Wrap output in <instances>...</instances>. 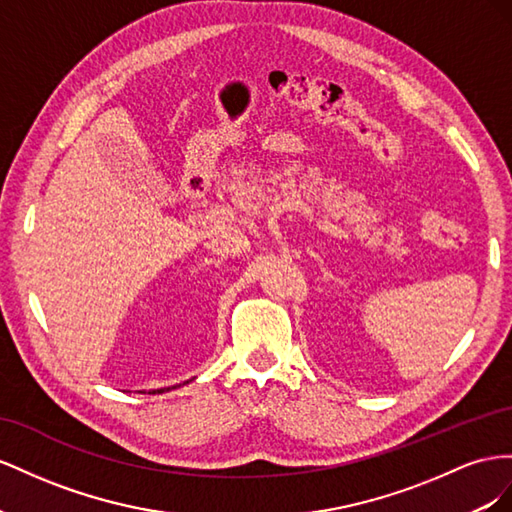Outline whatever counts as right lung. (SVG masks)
I'll return each mask as SVG.
<instances>
[{
	"label": "right lung",
	"instance_id": "right-lung-1",
	"mask_svg": "<svg viewBox=\"0 0 512 512\" xmlns=\"http://www.w3.org/2000/svg\"><path fill=\"white\" fill-rule=\"evenodd\" d=\"M156 392H163V390H154V392H152V394H156Z\"/></svg>",
	"mask_w": 512,
	"mask_h": 512
}]
</instances>
